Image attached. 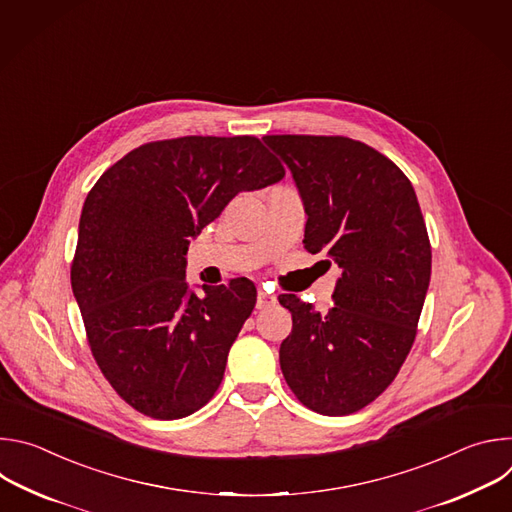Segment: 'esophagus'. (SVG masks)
<instances>
[{
  "mask_svg": "<svg viewBox=\"0 0 512 512\" xmlns=\"http://www.w3.org/2000/svg\"><path fill=\"white\" fill-rule=\"evenodd\" d=\"M275 304H277V298H275L273 294H267V291L259 289V294H257V308H259V310L271 308V306H275Z\"/></svg>",
  "mask_w": 512,
  "mask_h": 512,
  "instance_id": "obj_1",
  "label": "esophagus"
}]
</instances>
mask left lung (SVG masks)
<instances>
[{
  "instance_id": "left-lung-1",
  "label": "left lung",
  "mask_w": 512,
  "mask_h": 512,
  "mask_svg": "<svg viewBox=\"0 0 512 512\" xmlns=\"http://www.w3.org/2000/svg\"><path fill=\"white\" fill-rule=\"evenodd\" d=\"M294 176L308 214L304 245L342 269L328 314L296 296L281 373L322 415H348L397 377L421 316L431 247L415 190L383 154L348 137L265 135Z\"/></svg>"
}]
</instances>
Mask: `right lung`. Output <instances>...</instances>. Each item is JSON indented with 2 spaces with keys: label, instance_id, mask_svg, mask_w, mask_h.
Segmentation results:
<instances>
[{
  "label": "right lung",
  "instance_id": "obj_1",
  "mask_svg": "<svg viewBox=\"0 0 512 512\" xmlns=\"http://www.w3.org/2000/svg\"><path fill=\"white\" fill-rule=\"evenodd\" d=\"M285 176L251 135L178 137L139 145L89 192L72 294L101 373L139 413L182 419L210 401L257 289L186 283L190 239L239 192Z\"/></svg>",
  "mask_w": 512,
  "mask_h": 512
}]
</instances>
